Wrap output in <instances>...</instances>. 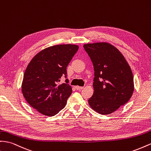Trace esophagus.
<instances>
[{"label": "esophagus", "mask_w": 151, "mask_h": 151, "mask_svg": "<svg viewBox=\"0 0 151 151\" xmlns=\"http://www.w3.org/2000/svg\"><path fill=\"white\" fill-rule=\"evenodd\" d=\"M84 87H82V86H76V89H77V90H80V89H83Z\"/></svg>", "instance_id": "obj_1"}]
</instances>
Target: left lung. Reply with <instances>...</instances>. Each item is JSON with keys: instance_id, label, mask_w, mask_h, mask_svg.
Masks as SVG:
<instances>
[{"instance_id": "1", "label": "left lung", "mask_w": 151, "mask_h": 151, "mask_svg": "<svg viewBox=\"0 0 151 151\" xmlns=\"http://www.w3.org/2000/svg\"><path fill=\"white\" fill-rule=\"evenodd\" d=\"M95 71L94 93L88 100L92 109L100 114H109L127 103L134 91L132 69L124 56L107 42L86 44Z\"/></svg>"}]
</instances>
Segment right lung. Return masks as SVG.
Listing matches in <instances>:
<instances>
[{"mask_svg":"<svg viewBox=\"0 0 151 151\" xmlns=\"http://www.w3.org/2000/svg\"><path fill=\"white\" fill-rule=\"evenodd\" d=\"M78 49L74 44L49 47L28 63L23 76L22 93L30 105L42 114L53 116L65 107L72 87L58 82L62 76L67 77V67Z\"/></svg>","mask_w":151,"mask_h":151,"instance_id":"1","label":"right lung"}]
</instances>
